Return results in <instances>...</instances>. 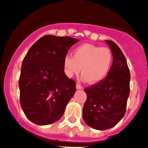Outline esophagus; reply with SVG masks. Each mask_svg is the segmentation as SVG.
<instances>
[{
  "instance_id": "esophagus-1",
  "label": "esophagus",
  "mask_w": 148,
  "mask_h": 148,
  "mask_svg": "<svg viewBox=\"0 0 148 148\" xmlns=\"http://www.w3.org/2000/svg\"><path fill=\"white\" fill-rule=\"evenodd\" d=\"M76 87H77V89H82V86H80L79 83H77V85H76Z\"/></svg>"
}]
</instances>
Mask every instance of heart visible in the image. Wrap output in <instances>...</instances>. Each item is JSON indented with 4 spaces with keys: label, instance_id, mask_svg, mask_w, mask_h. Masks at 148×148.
<instances>
[{
    "label": "heart",
    "instance_id": "heart-1",
    "mask_svg": "<svg viewBox=\"0 0 148 148\" xmlns=\"http://www.w3.org/2000/svg\"><path fill=\"white\" fill-rule=\"evenodd\" d=\"M112 63L113 54L110 49L85 43L74 49L73 57H65L63 68L69 77L79 74L82 68V79L96 84L107 77Z\"/></svg>",
    "mask_w": 148,
    "mask_h": 148
}]
</instances>
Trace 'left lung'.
Segmentation results:
<instances>
[{
	"label": "left lung",
	"instance_id": "1",
	"mask_svg": "<svg viewBox=\"0 0 148 148\" xmlns=\"http://www.w3.org/2000/svg\"><path fill=\"white\" fill-rule=\"evenodd\" d=\"M106 42L112 51V66L103 80L84 89L87 99L82 110L85 122L100 130L111 128L122 119L130 94V74L125 57L115 42Z\"/></svg>",
	"mask_w": 148,
	"mask_h": 148
}]
</instances>
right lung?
<instances>
[{"mask_svg": "<svg viewBox=\"0 0 148 148\" xmlns=\"http://www.w3.org/2000/svg\"><path fill=\"white\" fill-rule=\"evenodd\" d=\"M79 40L45 35L32 45L23 60L19 78L20 103L29 120L50 125L63 115L76 90V82L66 75L63 60Z\"/></svg>", "mask_w": 148, "mask_h": 148, "instance_id": "1", "label": "right lung"}]
</instances>
